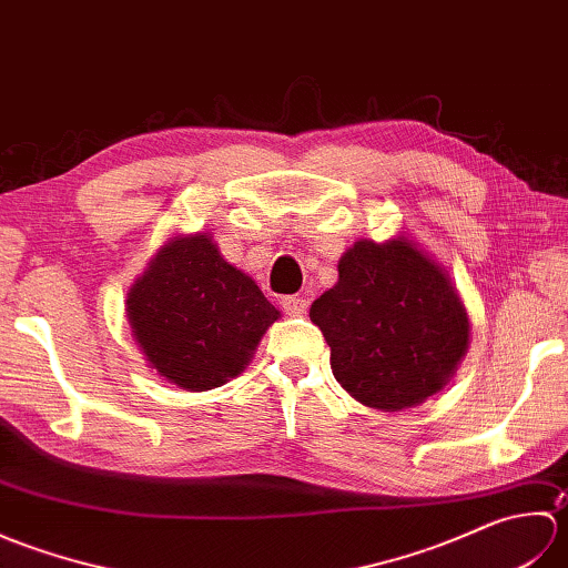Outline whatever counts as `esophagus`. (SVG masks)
<instances>
[{"label": "esophagus", "instance_id": "34e87169", "mask_svg": "<svg viewBox=\"0 0 568 568\" xmlns=\"http://www.w3.org/2000/svg\"><path fill=\"white\" fill-rule=\"evenodd\" d=\"M283 310L287 312V315H293V317H300V315H305L307 312V300L305 297H297V295H287V297H283Z\"/></svg>", "mask_w": 568, "mask_h": 568}]
</instances>
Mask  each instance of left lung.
Masks as SVG:
<instances>
[{"label":"left lung","instance_id":"8db88e82","mask_svg":"<svg viewBox=\"0 0 568 568\" xmlns=\"http://www.w3.org/2000/svg\"><path fill=\"white\" fill-rule=\"evenodd\" d=\"M332 348V373L361 405L400 413L439 393L470 344L449 271L407 234L358 239L339 281L310 307Z\"/></svg>","mask_w":568,"mask_h":568}]
</instances>
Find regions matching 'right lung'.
<instances>
[{"instance_id":"1","label":"right lung","mask_w":568,"mask_h":568,"mask_svg":"<svg viewBox=\"0 0 568 568\" xmlns=\"http://www.w3.org/2000/svg\"><path fill=\"white\" fill-rule=\"evenodd\" d=\"M277 317L256 281L229 263L207 232L168 239L126 293L143 358L190 393L244 373Z\"/></svg>"}]
</instances>
